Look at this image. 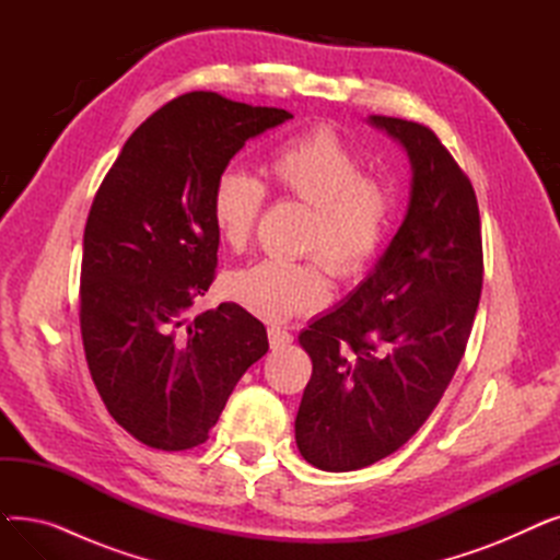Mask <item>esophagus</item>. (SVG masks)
Wrapping results in <instances>:
<instances>
[{"label":"esophagus","mask_w":560,"mask_h":560,"mask_svg":"<svg viewBox=\"0 0 560 560\" xmlns=\"http://www.w3.org/2000/svg\"><path fill=\"white\" fill-rule=\"evenodd\" d=\"M268 340H270L272 349H281V347L292 342V334L288 329H283V327H270L268 329Z\"/></svg>","instance_id":"34e87169"}]
</instances>
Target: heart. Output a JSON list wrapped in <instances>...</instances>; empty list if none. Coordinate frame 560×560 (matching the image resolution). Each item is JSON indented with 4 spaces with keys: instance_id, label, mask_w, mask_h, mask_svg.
<instances>
[{
    "instance_id": "1",
    "label": "heart",
    "mask_w": 560,
    "mask_h": 560,
    "mask_svg": "<svg viewBox=\"0 0 560 560\" xmlns=\"http://www.w3.org/2000/svg\"><path fill=\"white\" fill-rule=\"evenodd\" d=\"M275 195L311 209L304 249L317 254L340 281L363 277L390 235L395 197L359 154L331 129L313 127L279 142L265 163ZM265 203V186L252 174L224 170L211 190V220L222 243L241 252ZM229 295L265 319H290L329 298L317 258L304 262L258 260L229 277Z\"/></svg>"
}]
</instances>
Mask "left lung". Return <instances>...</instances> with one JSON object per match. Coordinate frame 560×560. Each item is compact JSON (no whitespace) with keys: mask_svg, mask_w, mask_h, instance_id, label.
Segmentation results:
<instances>
[{"mask_svg":"<svg viewBox=\"0 0 560 560\" xmlns=\"http://www.w3.org/2000/svg\"><path fill=\"white\" fill-rule=\"evenodd\" d=\"M413 167L408 213L374 272L315 319L298 420L302 456L327 472L368 467L418 433L465 354L483 285L472 182L424 125L370 115Z\"/></svg>","mask_w":560,"mask_h":560,"instance_id":"1","label":"left lung"}]
</instances>
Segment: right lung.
Returning a JSON list of instances; mask_svg holds the SVG:
<instances>
[{"instance_id":"obj_1","label":"right lung","mask_w":560,"mask_h":560,"mask_svg":"<svg viewBox=\"0 0 560 560\" xmlns=\"http://www.w3.org/2000/svg\"><path fill=\"white\" fill-rule=\"evenodd\" d=\"M290 117L186 93L129 136L93 199L79 288L83 351L108 413L147 447L206 443L235 384L268 351L265 327L243 306L190 308L215 279L218 174L249 138Z\"/></svg>"}]
</instances>
